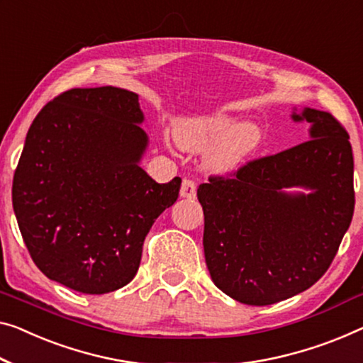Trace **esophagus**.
<instances>
[{
	"mask_svg": "<svg viewBox=\"0 0 363 363\" xmlns=\"http://www.w3.org/2000/svg\"><path fill=\"white\" fill-rule=\"evenodd\" d=\"M197 196V184L196 181L189 179V177H186V179L182 181V186H181V197L184 199H196Z\"/></svg>",
	"mask_w": 363,
	"mask_h": 363,
	"instance_id": "1",
	"label": "esophagus"
}]
</instances>
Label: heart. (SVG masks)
Returning <instances> with one entry per match:
<instances>
[{
    "label": "heart",
    "instance_id": "b5f03b06",
    "mask_svg": "<svg viewBox=\"0 0 363 363\" xmlns=\"http://www.w3.org/2000/svg\"><path fill=\"white\" fill-rule=\"evenodd\" d=\"M176 140L184 150L202 151L218 143L212 156L218 169H231L257 147L261 132L245 123L236 125L231 117L210 116L184 121L176 128Z\"/></svg>",
    "mask_w": 363,
    "mask_h": 363
}]
</instances>
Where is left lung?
<instances>
[{"label":"left lung","mask_w":363,"mask_h":363,"mask_svg":"<svg viewBox=\"0 0 363 363\" xmlns=\"http://www.w3.org/2000/svg\"><path fill=\"white\" fill-rule=\"evenodd\" d=\"M311 140L256 158L197 189L205 262L213 284L236 301L264 306L320 280L354 215V156L333 113L306 109ZM301 185L308 196L281 189Z\"/></svg>","instance_id":"obj_1"}]
</instances>
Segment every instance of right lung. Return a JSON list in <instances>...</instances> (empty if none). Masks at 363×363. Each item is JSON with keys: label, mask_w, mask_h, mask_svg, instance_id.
I'll list each match as a JSON object with an SVG mask.
<instances>
[{"label": "right lung", "mask_w": 363, "mask_h": 363, "mask_svg": "<svg viewBox=\"0 0 363 363\" xmlns=\"http://www.w3.org/2000/svg\"><path fill=\"white\" fill-rule=\"evenodd\" d=\"M130 91L73 88L47 102L27 132L13 207L32 261L48 279L89 295L137 274L155 220L179 197L138 166L147 133Z\"/></svg>", "instance_id": "1"}]
</instances>
